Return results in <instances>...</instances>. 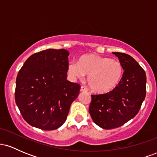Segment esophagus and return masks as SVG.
<instances>
[{
  "mask_svg": "<svg viewBox=\"0 0 157 157\" xmlns=\"http://www.w3.org/2000/svg\"><path fill=\"white\" fill-rule=\"evenodd\" d=\"M80 91H82V92H87L88 90H87V89H86V87H84V86H81Z\"/></svg>",
  "mask_w": 157,
  "mask_h": 157,
  "instance_id": "1",
  "label": "esophagus"
}]
</instances>
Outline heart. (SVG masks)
<instances>
[{
    "label": "heart",
    "instance_id": "heart-1",
    "mask_svg": "<svg viewBox=\"0 0 157 157\" xmlns=\"http://www.w3.org/2000/svg\"><path fill=\"white\" fill-rule=\"evenodd\" d=\"M68 74L73 80H82L87 75L91 89L96 93L105 94L120 83L123 68L117 60L94 54H86L81 56L78 63L71 61L68 63Z\"/></svg>",
    "mask_w": 157,
    "mask_h": 157
}]
</instances>
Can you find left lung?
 Returning <instances> with one entry per match:
<instances>
[{
  "instance_id": "obj_1",
  "label": "left lung",
  "mask_w": 157,
  "mask_h": 157,
  "mask_svg": "<svg viewBox=\"0 0 157 157\" xmlns=\"http://www.w3.org/2000/svg\"><path fill=\"white\" fill-rule=\"evenodd\" d=\"M124 72L114 89L103 94L91 95L89 113L95 124L103 129L120 127L134 118L146 94V75L130 55L113 52Z\"/></svg>"
}]
</instances>
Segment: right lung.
Segmentation results:
<instances>
[{"mask_svg":"<svg viewBox=\"0 0 157 157\" xmlns=\"http://www.w3.org/2000/svg\"><path fill=\"white\" fill-rule=\"evenodd\" d=\"M67 50H44L30 56L16 79L15 102L29 125L45 131L60 128L80 86L67 78Z\"/></svg>","mask_w":157,"mask_h":157,"instance_id":"1","label":"right lung"}]
</instances>
